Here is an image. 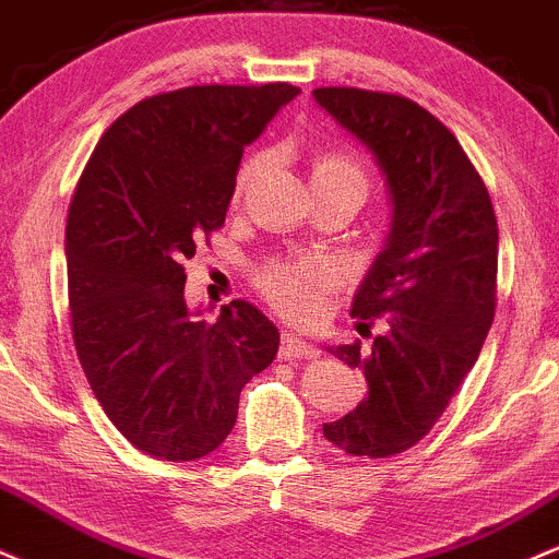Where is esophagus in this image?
<instances>
[{"label":"esophagus","mask_w":559,"mask_h":559,"mask_svg":"<svg viewBox=\"0 0 559 559\" xmlns=\"http://www.w3.org/2000/svg\"><path fill=\"white\" fill-rule=\"evenodd\" d=\"M319 348L306 343L298 332L287 330L282 335V348H280V359H317Z\"/></svg>","instance_id":"esophagus-1"}]
</instances>
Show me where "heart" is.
<instances>
[{
  "instance_id": "1",
  "label": "heart",
  "mask_w": 559,
  "mask_h": 559,
  "mask_svg": "<svg viewBox=\"0 0 559 559\" xmlns=\"http://www.w3.org/2000/svg\"><path fill=\"white\" fill-rule=\"evenodd\" d=\"M255 163H246L237 177V192H242ZM356 185L367 192V168L346 150H324L311 160V187ZM259 287L282 313L311 319L322 306V296L335 285V266L324 259H296L269 263L259 272Z\"/></svg>"
}]
</instances>
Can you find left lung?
<instances>
[{
  "label": "left lung",
  "mask_w": 559,
  "mask_h": 559,
  "mask_svg": "<svg viewBox=\"0 0 559 559\" xmlns=\"http://www.w3.org/2000/svg\"><path fill=\"white\" fill-rule=\"evenodd\" d=\"M313 99L372 150L391 192V229L350 317L383 332L330 354L361 369L367 399L324 425L350 456L385 460L428 436L478 361L497 309L499 227L456 136L401 94L319 86Z\"/></svg>",
  "instance_id": "1"
}]
</instances>
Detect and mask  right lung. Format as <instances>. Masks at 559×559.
Here are the masks:
<instances>
[{
	"instance_id": "obj_1",
	"label": "right lung",
	"mask_w": 559,
	"mask_h": 559,
	"mask_svg": "<svg viewBox=\"0 0 559 559\" xmlns=\"http://www.w3.org/2000/svg\"><path fill=\"white\" fill-rule=\"evenodd\" d=\"M300 90L203 84L142 99L81 174L66 227L76 354L99 406L155 460L192 462L235 428L240 391L280 332L248 300L213 324L185 300V261L224 227L246 144Z\"/></svg>"
}]
</instances>
